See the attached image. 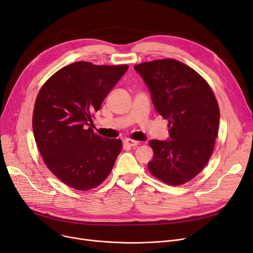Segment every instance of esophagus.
I'll return each instance as SVG.
<instances>
[{
	"mask_svg": "<svg viewBox=\"0 0 253 253\" xmlns=\"http://www.w3.org/2000/svg\"><path fill=\"white\" fill-rule=\"evenodd\" d=\"M124 144L126 146H129V147H135L139 144V142L137 141H134V139H131V138H126L124 141Z\"/></svg>",
	"mask_w": 253,
	"mask_h": 253,
	"instance_id": "34e87169",
	"label": "esophagus"
}]
</instances>
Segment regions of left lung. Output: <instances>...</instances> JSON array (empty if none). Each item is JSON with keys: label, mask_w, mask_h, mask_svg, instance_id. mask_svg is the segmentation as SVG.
Returning a JSON list of instances; mask_svg holds the SVG:
<instances>
[{"label": "left lung", "mask_w": 253, "mask_h": 253, "mask_svg": "<svg viewBox=\"0 0 253 253\" xmlns=\"http://www.w3.org/2000/svg\"><path fill=\"white\" fill-rule=\"evenodd\" d=\"M134 69L170 127L171 141L149 142L154 155L148 169L167 184L181 185L197 176L212 154L219 130L218 101L207 80L178 60L157 59Z\"/></svg>", "instance_id": "1"}]
</instances>
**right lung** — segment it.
I'll list each match as a JSON object with an SVG mask.
<instances>
[{
	"label": "right lung",
	"mask_w": 253,
	"mask_h": 253,
	"mask_svg": "<svg viewBox=\"0 0 253 253\" xmlns=\"http://www.w3.org/2000/svg\"><path fill=\"white\" fill-rule=\"evenodd\" d=\"M128 70L127 64L77 61L53 74L36 97L32 127L48 169L78 191L104 181L122 150L119 138H103L86 125Z\"/></svg>",
	"instance_id": "1"
}]
</instances>
